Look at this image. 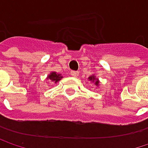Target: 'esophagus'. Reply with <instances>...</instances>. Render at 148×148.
I'll return each mask as SVG.
<instances>
[{
  "label": "esophagus",
  "instance_id": "1",
  "mask_svg": "<svg viewBox=\"0 0 148 148\" xmlns=\"http://www.w3.org/2000/svg\"><path fill=\"white\" fill-rule=\"evenodd\" d=\"M70 74H71L72 76H74V77H77V76L79 75V72H78V71H71Z\"/></svg>",
  "mask_w": 148,
  "mask_h": 148
}]
</instances>
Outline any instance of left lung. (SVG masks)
<instances>
[{
	"mask_svg": "<svg viewBox=\"0 0 148 148\" xmlns=\"http://www.w3.org/2000/svg\"><path fill=\"white\" fill-rule=\"evenodd\" d=\"M88 79L91 81V82H94V84H95V86L98 87L99 86V80L95 77V75L94 74H92V75H91L89 78H88Z\"/></svg>",
	"mask_w": 148,
	"mask_h": 148,
	"instance_id": "8db88e82",
	"label": "left lung"
}]
</instances>
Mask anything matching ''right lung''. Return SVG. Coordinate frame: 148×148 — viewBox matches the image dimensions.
<instances>
[{
    "instance_id": "1",
    "label": "right lung",
    "mask_w": 148,
    "mask_h": 148,
    "mask_svg": "<svg viewBox=\"0 0 148 148\" xmlns=\"http://www.w3.org/2000/svg\"><path fill=\"white\" fill-rule=\"evenodd\" d=\"M62 78V76L60 74H57L56 72H51L50 74H49V76L47 77V79L52 80L54 83H57L59 80H61Z\"/></svg>"
}]
</instances>
